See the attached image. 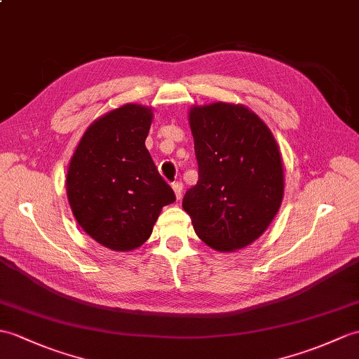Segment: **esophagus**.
<instances>
[{
    "label": "esophagus",
    "mask_w": 359,
    "mask_h": 359,
    "mask_svg": "<svg viewBox=\"0 0 359 359\" xmlns=\"http://www.w3.org/2000/svg\"><path fill=\"white\" fill-rule=\"evenodd\" d=\"M172 189H174V194H176V198L179 200L182 197V191H183V183L182 182H174L172 183Z\"/></svg>",
    "instance_id": "34e87169"
}]
</instances>
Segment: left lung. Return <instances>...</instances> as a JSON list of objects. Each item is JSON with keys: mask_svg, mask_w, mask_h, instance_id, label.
<instances>
[{"mask_svg": "<svg viewBox=\"0 0 359 359\" xmlns=\"http://www.w3.org/2000/svg\"><path fill=\"white\" fill-rule=\"evenodd\" d=\"M198 180L182 206L196 234L220 252L251 245L277 215L285 174L271 130L240 104L214 102L189 110Z\"/></svg>", "mask_w": 359, "mask_h": 359, "instance_id": "obj_1", "label": "left lung"}]
</instances>
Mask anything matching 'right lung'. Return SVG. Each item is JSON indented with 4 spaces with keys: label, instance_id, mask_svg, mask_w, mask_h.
<instances>
[{
    "label": "right lung",
    "instance_id": "right-lung-1",
    "mask_svg": "<svg viewBox=\"0 0 359 359\" xmlns=\"http://www.w3.org/2000/svg\"><path fill=\"white\" fill-rule=\"evenodd\" d=\"M151 108L125 104L86 130L67 171L74 219L99 245L133 251L149 238L162 208L176 200L145 147Z\"/></svg>",
    "mask_w": 359,
    "mask_h": 359
}]
</instances>
